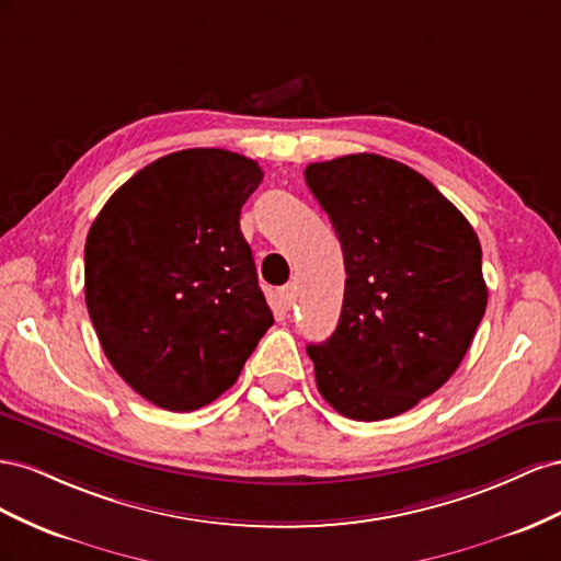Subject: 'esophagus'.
I'll list each match as a JSON object with an SVG mask.
<instances>
[{"instance_id": "1", "label": "esophagus", "mask_w": 561, "mask_h": 561, "mask_svg": "<svg viewBox=\"0 0 561 561\" xmlns=\"http://www.w3.org/2000/svg\"><path fill=\"white\" fill-rule=\"evenodd\" d=\"M277 298H279V306L284 310H291V306L296 302V289H294L291 284H286V286H282V289L277 291Z\"/></svg>"}]
</instances>
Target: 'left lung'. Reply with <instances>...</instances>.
Instances as JSON below:
<instances>
[{"instance_id":"8db88e82","label":"left lung","mask_w":561,"mask_h":561,"mask_svg":"<svg viewBox=\"0 0 561 561\" xmlns=\"http://www.w3.org/2000/svg\"><path fill=\"white\" fill-rule=\"evenodd\" d=\"M345 259L331 339L308 345L317 388L352 421L404 413L454 376L486 310L482 247L425 175L362 152L306 169Z\"/></svg>"}]
</instances>
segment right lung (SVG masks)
I'll return each mask as SVG.
<instances>
[{
  "mask_svg": "<svg viewBox=\"0 0 561 561\" xmlns=\"http://www.w3.org/2000/svg\"><path fill=\"white\" fill-rule=\"evenodd\" d=\"M263 171L195 148L131 175L95 216L84 296L105 357L154 407L195 411L242 374L275 324L239 214Z\"/></svg>",
  "mask_w": 561,
  "mask_h": 561,
  "instance_id": "obj_1",
  "label": "right lung"
}]
</instances>
